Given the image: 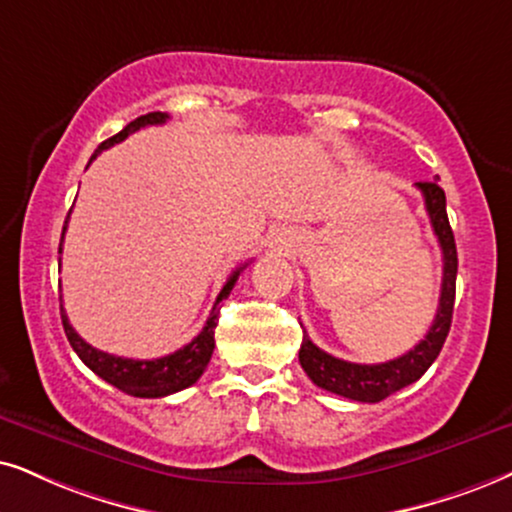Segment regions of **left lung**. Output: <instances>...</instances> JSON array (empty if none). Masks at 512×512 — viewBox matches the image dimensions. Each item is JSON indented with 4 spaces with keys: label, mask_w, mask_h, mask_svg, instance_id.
I'll use <instances>...</instances> for the list:
<instances>
[{
    "label": "left lung",
    "mask_w": 512,
    "mask_h": 512,
    "mask_svg": "<svg viewBox=\"0 0 512 512\" xmlns=\"http://www.w3.org/2000/svg\"><path fill=\"white\" fill-rule=\"evenodd\" d=\"M418 189L425 198V210L430 215L432 231H435L439 248H442V295H439V307L432 321L428 335L418 342L416 347L401 354L397 359L385 361V364H352V361L338 359L326 354L309 340L304 333L300 347V364L304 373L312 378L314 385L328 390L340 397L354 401H383L390 394L399 392L401 387L416 383V380L432 366V361L442 352L446 335L451 328V316H454L456 300V271L458 255L454 231H451L449 217H446V196L439 181H418Z\"/></svg>",
    "instance_id": "obj_1"
}]
</instances>
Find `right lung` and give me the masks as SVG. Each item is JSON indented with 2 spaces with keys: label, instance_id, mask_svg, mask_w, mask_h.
Instances as JSON below:
<instances>
[{
  "label": "right lung",
  "instance_id": "right-lung-1",
  "mask_svg": "<svg viewBox=\"0 0 512 512\" xmlns=\"http://www.w3.org/2000/svg\"><path fill=\"white\" fill-rule=\"evenodd\" d=\"M167 118H170V115L160 113V111L141 115V118L129 122L122 132L115 134V137L103 141V144L96 148V153H101V151H106V148L120 144V141H125L129 134H134L141 127L163 125ZM96 153L92 155V160L96 158ZM92 160H89V163H92ZM68 217H70V212H68ZM66 229H68V219H66V224H63V234H66ZM61 250H63V236H61V245H58V252ZM58 267H61V257H58ZM245 267H248V264L238 267L234 274L229 276V281L224 283L222 293L217 295L215 307H212L208 323L203 326V331H200L196 338L189 342V345L177 349L174 354H167V357L125 359V357H115V354L101 352V349L92 347L89 342H84L80 335L75 333V328L70 326V321L66 316V309H63V304H61L63 331H66L70 347H73L77 352V357L84 361V366L92 368V371L99 375V378L106 380V383L118 387V390H122L125 394H132V397H144V399L167 397V394H174V392L184 390V387L196 383L200 375H203L205 368H208L212 349H215V328H217V319H219V304L229 297L231 288H234V283L238 281V274H241ZM58 300H61V297H58Z\"/></svg>",
  "mask_w": 512,
  "mask_h": 512
}]
</instances>
